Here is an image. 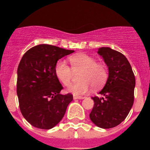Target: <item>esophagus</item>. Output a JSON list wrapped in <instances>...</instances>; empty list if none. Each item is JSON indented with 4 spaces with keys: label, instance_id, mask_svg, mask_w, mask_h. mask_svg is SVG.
<instances>
[{
    "label": "esophagus",
    "instance_id": "obj_1",
    "mask_svg": "<svg viewBox=\"0 0 150 150\" xmlns=\"http://www.w3.org/2000/svg\"><path fill=\"white\" fill-rule=\"evenodd\" d=\"M73 99H74V100H82V99H84V97H83V96H73Z\"/></svg>",
    "mask_w": 150,
    "mask_h": 150
}]
</instances>
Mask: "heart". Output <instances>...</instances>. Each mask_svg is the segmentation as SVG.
Masks as SVG:
<instances>
[{
    "instance_id": "1",
    "label": "heart",
    "mask_w": 150,
    "mask_h": 150,
    "mask_svg": "<svg viewBox=\"0 0 150 150\" xmlns=\"http://www.w3.org/2000/svg\"><path fill=\"white\" fill-rule=\"evenodd\" d=\"M71 68L63 61H59L55 65L57 78L64 86H68L71 81L74 72L81 71L79 79L81 81L68 86L69 93L74 95L87 93L91 89H100L106 83L108 78L107 66L103 63H97L93 57L80 54L69 58Z\"/></svg>"
}]
</instances>
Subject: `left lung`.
<instances>
[{"label": "left lung", "instance_id": "8db88e82", "mask_svg": "<svg viewBox=\"0 0 150 150\" xmlns=\"http://www.w3.org/2000/svg\"><path fill=\"white\" fill-rule=\"evenodd\" d=\"M108 68L107 82L99 94L93 96L94 106L90 120L101 128H111L121 124L128 116L134 103L135 79L125 56L110 47L97 51Z\"/></svg>", "mask_w": 150, "mask_h": 150}]
</instances>
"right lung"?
<instances>
[{
	"label": "right lung",
	"mask_w": 150,
	"mask_h": 150,
	"mask_svg": "<svg viewBox=\"0 0 150 150\" xmlns=\"http://www.w3.org/2000/svg\"><path fill=\"white\" fill-rule=\"evenodd\" d=\"M56 46L40 44L23 55L18 67L17 95L24 118L34 127L50 129L63 118L71 94H61L63 87L55 74L59 59L72 54Z\"/></svg>",
	"instance_id": "obj_1"
}]
</instances>
